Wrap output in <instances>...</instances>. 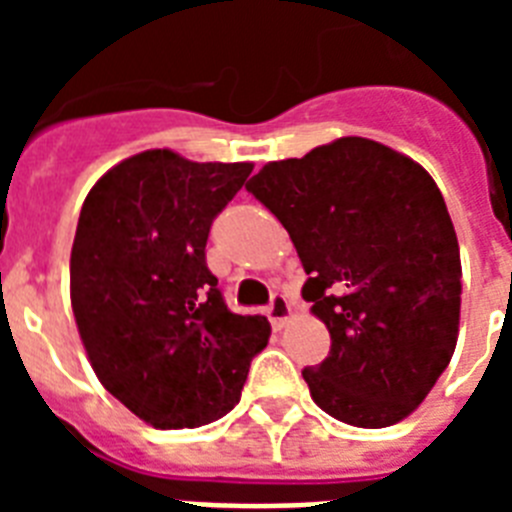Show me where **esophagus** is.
<instances>
[{
    "instance_id": "obj_1",
    "label": "esophagus",
    "mask_w": 512,
    "mask_h": 512,
    "mask_svg": "<svg viewBox=\"0 0 512 512\" xmlns=\"http://www.w3.org/2000/svg\"><path fill=\"white\" fill-rule=\"evenodd\" d=\"M266 310H269V320L274 323V328H282V325L289 320V315H292L289 300L282 295V292H274V295H271V302Z\"/></svg>"
}]
</instances>
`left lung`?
Masks as SVG:
<instances>
[{
	"label": "left lung",
	"mask_w": 512,
	"mask_h": 512,
	"mask_svg": "<svg viewBox=\"0 0 512 512\" xmlns=\"http://www.w3.org/2000/svg\"><path fill=\"white\" fill-rule=\"evenodd\" d=\"M246 189L287 228L302 297L328 325V356L302 369L312 400L359 428L408 418L459 333V241L431 174L377 140L338 138L271 161Z\"/></svg>",
	"instance_id": "obj_1"
}]
</instances>
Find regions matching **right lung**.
Here are the masks:
<instances>
[{"instance_id": "1", "label": "right lung", "mask_w": 512, "mask_h": 512, "mask_svg": "<svg viewBox=\"0 0 512 512\" xmlns=\"http://www.w3.org/2000/svg\"><path fill=\"white\" fill-rule=\"evenodd\" d=\"M251 164L143 151L87 194L71 248V307L104 390L161 431L200 428L238 405L266 346L264 315L228 310L207 269L212 220Z\"/></svg>"}]
</instances>
